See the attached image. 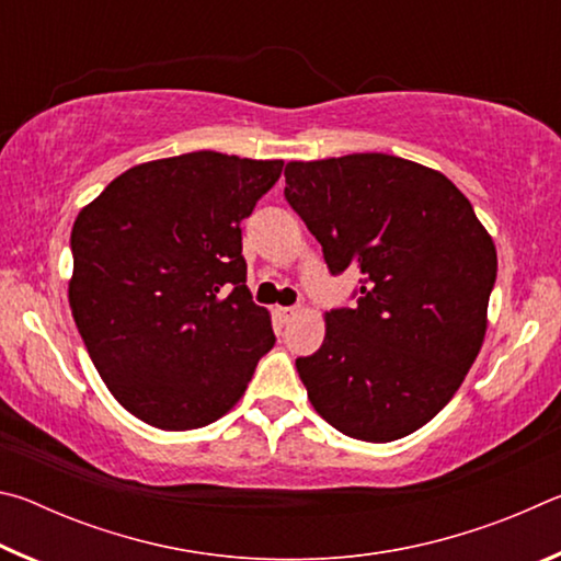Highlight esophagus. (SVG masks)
Returning a JSON list of instances; mask_svg holds the SVG:
<instances>
[{
	"label": "esophagus",
	"mask_w": 561,
	"mask_h": 561,
	"mask_svg": "<svg viewBox=\"0 0 561 561\" xmlns=\"http://www.w3.org/2000/svg\"><path fill=\"white\" fill-rule=\"evenodd\" d=\"M297 314H299V307H279L277 309V317L284 321V324H287V321H291Z\"/></svg>",
	"instance_id": "esophagus-1"
}]
</instances>
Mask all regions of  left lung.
I'll list each match as a JSON object with an SVG mask.
<instances>
[{
    "mask_svg": "<svg viewBox=\"0 0 561 561\" xmlns=\"http://www.w3.org/2000/svg\"><path fill=\"white\" fill-rule=\"evenodd\" d=\"M284 180L329 270L364 274L358 307L327 311L324 344L297 358L309 401L348 438H405L448 405L480 354L495 242L468 197L413 160H289Z\"/></svg>",
    "mask_w": 561,
    "mask_h": 561,
    "instance_id": "left-lung-1",
    "label": "left lung"
}]
</instances>
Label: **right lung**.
<instances>
[{"instance_id":"obj_1","label":"right lung","mask_w":561,"mask_h":561,"mask_svg":"<svg viewBox=\"0 0 561 561\" xmlns=\"http://www.w3.org/2000/svg\"><path fill=\"white\" fill-rule=\"evenodd\" d=\"M282 165L215 150L148 160L76 217L73 321L113 398L153 428L215 423L274 346L240 222Z\"/></svg>"}]
</instances>
